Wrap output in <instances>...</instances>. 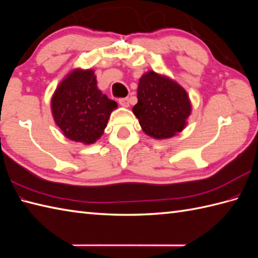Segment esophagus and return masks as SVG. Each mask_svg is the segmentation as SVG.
<instances>
[{
  "label": "esophagus",
  "instance_id": "obj_1",
  "mask_svg": "<svg viewBox=\"0 0 258 258\" xmlns=\"http://www.w3.org/2000/svg\"><path fill=\"white\" fill-rule=\"evenodd\" d=\"M118 103H119L120 105H122L123 107H128V106H130V101H128V98H127V97H125V98H119V100H118Z\"/></svg>",
  "mask_w": 258,
  "mask_h": 258
}]
</instances>
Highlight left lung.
Listing matches in <instances>:
<instances>
[{
  "instance_id": "left-lung-1",
  "label": "left lung",
  "mask_w": 258,
  "mask_h": 258,
  "mask_svg": "<svg viewBox=\"0 0 258 258\" xmlns=\"http://www.w3.org/2000/svg\"><path fill=\"white\" fill-rule=\"evenodd\" d=\"M133 113L146 135L156 140L171 139L187 125L191 113L189 96L176 81L149 71L138 87Z\"/></svg>"
}]
</instances>
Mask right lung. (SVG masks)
<instances>
[{
    "mask_svg": "<svg viewBox=\"0 0 258 258\" xmlns=\"http://www.w3.org/2000/svg\"><path fill=\"white\" fill-rule=\"evenodd\" d=\"M93 70L75 69L62 80L51 100L55 124L65 138L86 145L104 133L117 103L97 89Z\"/></svg>",
    "mask_w": 258,
    "mask_h": 258,
    "instance_id": "right-lung-1",
    "label": "right lung"
}]
</instances>
